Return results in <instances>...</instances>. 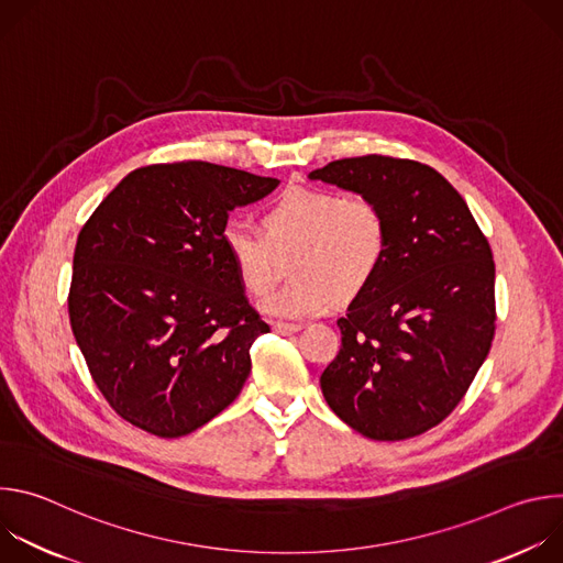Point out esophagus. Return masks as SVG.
<instances>
[{
    "mask_svg": "<svg viewBox=\"0 0 563 563\" xmlns=\"http://www.w3.org/2000/svg\"><path fill=\"white\" fill-rule=\"evenodd\" d=\"M274 332H276V334L287 336V334H296V332H300V325H296V323H274Z\"/></svg>",
    "mask_w": 563,
    "mask_h": 563,
    "instance_id": "obj_1",
    "label": "esophagus"
}]
</instances>
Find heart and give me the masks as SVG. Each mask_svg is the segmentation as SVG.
I'll return each mask as SVG.
<instances>
[{
    "label": "heart",
    "instance_id": "b5f03b06",
    "mask_svg": "<svg viewBox=\"0 0 563 563\" xmlns=\"http://www.w3.org/2000/svg\"><path fill=\"white\" fill-rule=\"evenodd\" d=\"M263 231L231 218L220 231L222 247L240 280L263 294L278 276L280 258L294 254L296 278L258 305L274 318L300 320L356 298L378 274L389 245L383 209L363 196L289 189L263 213Z\"/></svg>",
    "mask_w": 563,
    "mask_h": 563
}]
</instances>
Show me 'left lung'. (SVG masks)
<instances>
[{
	"label": "left lung",
	"mask_w": 563,
	"mask_h": 563,
	"mask_svg": "<svg viewBox=\"0 0 563 563\" xmlns=\"http://www.w3.org/2000/svg\"><path fill=\"white\" fill-rule=\"evenodd\" d=\"M374 200L389 227L374 280L339 318L320 374L334 415L374 441L439 426L495 336V261L459 191L432 167L387 155L334 159L307 176Z\"/></svg>",
	"instance_id": "8db88e82"
}]
</instances>
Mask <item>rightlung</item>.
<instances>
[{
    "instance_id": "1",
    "label": "right lung",
    "mask_w": 563,
    "mask_h": 563,
    "mask_svg": "<svg viewBox=\"0 0 563 563\" xmlns=\"http://www.w3.org/2000/svg\"><path fill=\"white\" fill-rule=\"evenodd\" d=\"M280 180L176 163L131 172L77 235L68 316L109 406L163 439L191 434L243 389L269 332L220 231Z\"/></svg>"
}]
</instances>
